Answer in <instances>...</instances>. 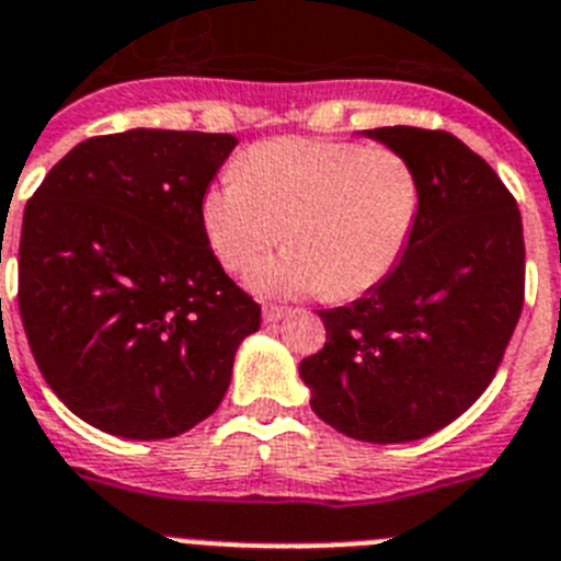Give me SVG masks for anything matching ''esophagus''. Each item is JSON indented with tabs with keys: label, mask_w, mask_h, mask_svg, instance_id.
I'll return each instance as SVG.
<instances>
[{
	"label": "esophagus",
	"mask_w": 561,
	"mask_h": 561,
	"mask_svg": "<svg viewBox=\"0 0 561 561\" xmlns=\"http://www.w3.org/2000/svg\"><path fill=\"white\" fill-rule=\"evenodd\" d=\"M286 312H289V309H286V306L266 304V306H263V320H266V323H277V320L284 318Z\"/></svg>",
	"instance_id": "obj_1"
}]
</instances>
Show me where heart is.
I'll return each instance as SVG.
<instances>
[{
	"label": "heart",
	"mask_w": 561,
	"mask_h": 561,
	"mask_svg": "<svg viewBox=\"0 0 561 561\" xmlns=\"http://www.w3.org/2000/svg\"><path fill=\"white\" fill-rule=\"evenodd\" d=\"M417 213L409 158L314 138L257 144L204 198L209 243L229 272H255L286 238L291 249L261 272V286L337 300L360 298L394 272Z\"/></svg>",
	"instance_id": "b5f03b06"
}]
</instances>
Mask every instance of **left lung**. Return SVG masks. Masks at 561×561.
Here are the masks:
<instances>
[{
    "label": "left lung",
    "instance_id": "left-lung-1",
    "mask_svg": "<svg viewBox=\"0 0 561 561\" xmlns=\"http://www.w3.org/2000/svg\"><path fill=\"white\" fill-rule=\"evenodd\" d=\"M420 181L403 257L352 306L320 309L327 343L300 363L312 411L366 443H411L471 409L494 380L525 304L516 198L445 130L380 127Z\"/></svg>",
    "mask_w": 561,
    "mask_h": 561
}]
</instances>
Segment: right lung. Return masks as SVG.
I'll return each mask as SVG.
<instances>
[{
	"label": "right lung",
	"mask_w": 561,
	"mask_h": 561,
	"mask_svg": "<svg viewBox=\"0 0 561 561\" xmlns=\"http://www.w3.org/2000/svg\"><path fill=\"white\" fill-rule=\"evenodd\" d=\"M238 138L127 130L76 144L33 193L19 314L76 417L127 439L179 437L229 389L261 306L224 272L204 195Z\"/></svg>",
	"instance_id": "add662e5"
}]
</instances>
